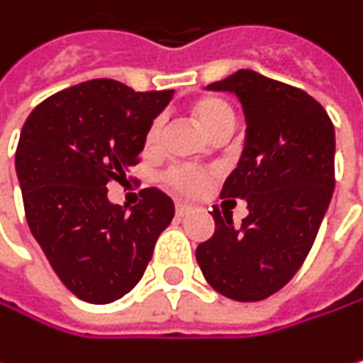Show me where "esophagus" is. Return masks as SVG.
<instances>
[{"mask_svg":"<svg viewBox=\"0 0 363 363\" xmlns=\"http://www.w3.org/2000/svg\"><path fill=\"white\" fill-rule=\"evenodd\" d=\"M189 208H191V206H189L187 202H176V215H178V217L187 215V213H189Z\"/></svg>","mask_w":363,"mask_h":363,"instance_id":"34e87169","label":"esophagus"}]
</instances>
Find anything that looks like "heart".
Segmentation results:
<instances>
[{"instance_id":"b5f03b06","label":"heart","mask_w":363,"mask_h":363,"mask_svg":"<svg viewBox=\"0 0 363 363\" xmlns=\"http://www.w3.org/2000/svg\"><path fill=\"white\" fill-rule=\"evenodd\" d=\"M191 113L208 138L221 131L223 126H235V111H232V107L225 101L217 96L200 99L191 107ZM161 133H163V120H155L146 133V148H155L161 142ZM167 178L174 187L183 189L187 194H198L204 187V176L191 167H176L167 174Z\"/></svg>"}]
</instances>
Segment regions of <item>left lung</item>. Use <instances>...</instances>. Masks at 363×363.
<instances>
[{
	"instance_id": "left-lung-1",
	"label": "left lung",
	"mask_w": 363,
	"mask_h": 363,
	"mask_svg": "<svg viewBox=\"0 0 363 363\" xmlns=\"http://www.w3.org/2000/svg\"><path fill=\"white\" fill-rule=\"evenodd\" d=\"M208 90L232 92L245 116V144L221 198L247 202V217L213 206V237L196 260L211 286L235 301H262L286 286L318 235L333 196L335 131L318 101L256 70Z\"/></svg>"
}]
</instances>
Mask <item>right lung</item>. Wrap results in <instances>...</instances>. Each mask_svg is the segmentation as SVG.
Here are the masks:
<instances>
[{
  "mask_svg": "<svg viewBox=\"0 0 363 363\" xmlns=\"http://www.w3.org/2000/svg\"><path fill=\"white\" fill-rule=\"evenodd\" d=\"M172 96L92 79L49 96L23 124L14 167L25 217L64 286L88 303H111L138 286L174 217L159 189H144L131 211L107 198Z\"/></svg>",
  "mask_w": 363,
  "mask_h": 363,
  "instance_id": "right-lung-1",
  "label": "right lung"
}]
</instances>
